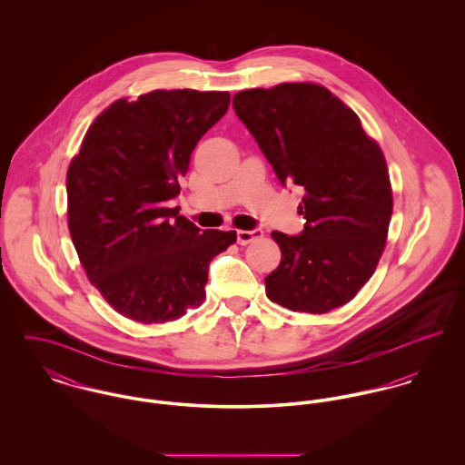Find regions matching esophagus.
<instances>
[{"label":"esophagus","mask_w":465,"mask_h":465,"mask_svg":"<svg viewBox=\"0 0 465 465\" xmlns=\"http://www.w3.org/2000/svg\"><path fill=\"white\" fill-rule=\"evenodd\" d=\"M263 238V231L262 229H252V231H238L236 232V240L240 245H247V243H252L256 240H262Z\"/></svg>","instance_id":"34e87169"}]
</instances>
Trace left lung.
<instances>
[{
    "label": "left lung",
    "instance_id": "8db88e82",
    "mask_svg": "<svg viewBox=\"0 0 465 465\" xmlns=\"http://www.w3.org/2000/svg\"><path fill=\"white\" fill-rule=\"evenodd\" d=\"M232 107L279 183L306 192L302 232H272L282 258L265 277L268 299L306 313L349 302L374 273L392 216L381 148L356 113L317 84L247 89Z\"/></svg>",
    "mask_w": 465,
    "mask_h": 465
}]
</instances>
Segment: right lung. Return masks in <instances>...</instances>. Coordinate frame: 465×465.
I'll list each match as a JSON object with an SVG mask.
<instances>
[{
  "instance_id": "1",
  "label": "right lung",
  "mask_w": 465,
  "mask_h": 465,
  "mask_svg": "<svg viewBox=\"0 0 465 465\" xmlns=\"http://www.w3.org/2000/svg\"><path fill=\"white\" fill-rule=\"evenodd\" d=\"M227 91H152L118 100L67 170V225L91 284L124 317L181 319L205 297L214 256L236 231H202L166 207L200 137L229 109Z\"/></svg>"
}]
</instances>
